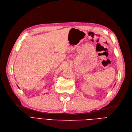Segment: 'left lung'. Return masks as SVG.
I'll return each instance as SVG.
<instances>
[{
  "label": "left lung",
  "instance_id": "left-lung-1",
  "mask_svg": "<svg viewBox=\"0 0 132 132\" xmlns=\"http://www.w3.org/2000/svg\"><path fill=\"white\" fill-rule=\"evenodd\" d=\"M115 85H116V84H115Z\"/></svg>",
  "mask_w": 132,
  "mask_h": 132
}]
</instances>
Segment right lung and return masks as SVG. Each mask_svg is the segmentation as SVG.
<instances>
[{
  "instance_id": "1",
  "label": "right lung",
  "mask_w": 132,
  "mask_h": 132,
  "mask_svg": "<svg viewBox=\"0 0 132 132\" xmlns=\"http://www.w3.org/2000/svg\"><path fill=\"white\" fill-rule=\"evenodd\" d=\"M18 88H19V86H18Z\"/></svg>"
}]
</instances>
